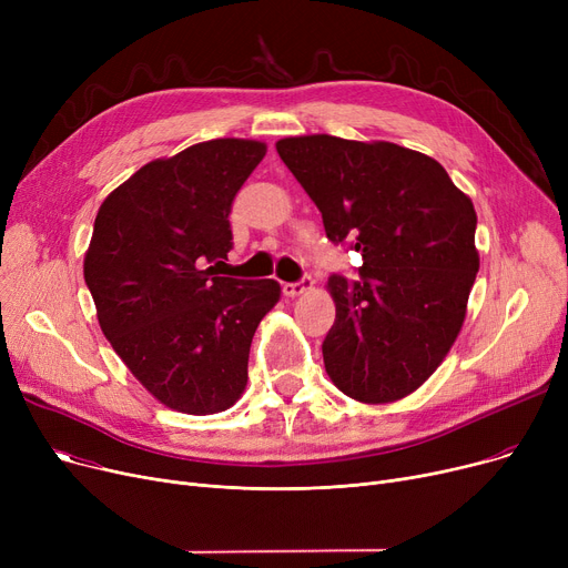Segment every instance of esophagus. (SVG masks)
Returning <instances> with one entry per match:
<instances>
[{
    "mask_svg": "<svg viewBox=\"0 0 568 568\" xmlns=\"http://www.w3.org/2000/svg\"><path fill=\"white\" fill-rule=\"evenodd\" d=\"M311 290H313V278H311V276H304L302 281L285 283V285H283L285 296H300V294H306V292H311Z\"/></svg>",
    "mask_w": 568,
    "mask_h": 568,
    "instance_id": "34e87169",
    "label": "esophagus"
}]
</instances>
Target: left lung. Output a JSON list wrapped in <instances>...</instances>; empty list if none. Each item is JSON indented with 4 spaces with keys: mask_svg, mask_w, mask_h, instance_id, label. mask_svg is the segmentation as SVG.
<instances>
[{
    "mask_svg": "<svg viewBox=\"0 0 568 568\" xmlns=\"http://www.w3.org/2000/svg\"><path fill=\"white\" fill-rule=\"evenodd\" d=\"M276 152L322 212L326 236L362 255L359 278L329 276L336 320L324 368L362 403H392L456 343L479 272L471 200L430 156L394 142L302 135Z\"/></svg>",
    "mask_w": 568,
    "mask_h": 568,
    "instance_id": "1",
    "label": "left lung"
}]
</instances>
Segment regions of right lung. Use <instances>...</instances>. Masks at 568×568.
<instances>
[{
	"instance_id": "add662e5",
	"label": "right lung",
	"mask_w": 568,
	"mask_h": 568,
	"mask_svg": "<svg viewBox=\"0 0 568 568\" xmlns=\"http://www.w3.org/2000/svg\"><path fill=\"white\" fill-rule=\"evenodd\" d=\"M266 154L257 140L197 142L142 165L101 204L84 255L99 324L144 389L170 409L216 414L248 382L272 278L216 276L232 248L230 209Z\"/></svg>"
}]
</instances>
